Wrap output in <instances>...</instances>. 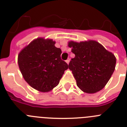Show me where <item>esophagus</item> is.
Returning a JSON list of instances; mask_svg holds the SVG:
<instances>
[{
    "mask_svg": "<svg viewBox=\"0 0 127 127\" xmlns=\"http://www.w3.org/2000/svg\"><path fill=\"white\" fill-rule=\"evenodd\" d=\"M65 62L67 63V64H69V62H70V59H69V58H68V59H67V60L65 61Z\"/></svg>",
    "mask_w": 127,
    "mask_h": 127,
    "instance_id": "1",
    "label": "esophagus"
}]
</instances>
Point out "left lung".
<instances>
[{
	"mask_svg": "<svg viewBox=\"0 0 127 127\" xmlns=\"http://www.w3.org/2000/svg\"><path fill=\"white\" fill-rule=\"evenodd\" d=\"M68 46L75 55L69 69L79 89L90 94L102 90L115 69L116 58L114 54L94 40L70 41Z\"/></svg>",
	"mask_w": 127,
	"mask_h": 127,
	"instance_id": "obj_1",
	"label": "left lung"
}]
</instances>
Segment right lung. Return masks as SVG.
Here are the masks:
<instances>
[{
	"label": "right lung",
	"mask_w": 127,
	"mask_h": 127,
	"mask_svg": "<svg viewBox=\"0 0 127 127\" xmlns=\"http://www.w3.org/2000/svg\"><path fill=\"white\" fill-rule=\"evenodd\" d=\"M51 39L38 37L20 51L19 69L25 81L40 92H49L57 86L68 69L61 60L62 51Z\"/></svg>",
	"instance_id": "obj_1"
}]
</instances>
